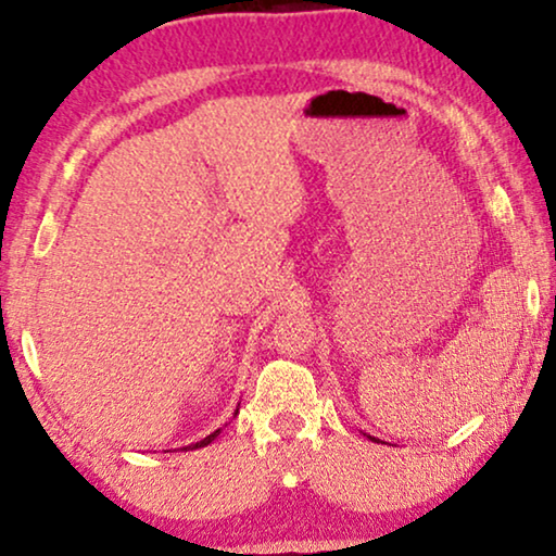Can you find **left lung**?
<instances>
[{
	"mask_svg": "<svg viewBox=\"0 0 556 556\" xmlns=\"http://www.w3.org/2000/svg\"><path fill=\"white\" fill-rule=\"evenodd\" d=\"M367 438H371V435H367ZM371 440H375V443H379V440H377V438H371Z\"/></svg>",
	"mask_w": 556,
	"mask_h": 556,
	"instance_id": "8db88e82",
	"label": "left lung"
}]
</instances>
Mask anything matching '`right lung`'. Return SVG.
Listing matches in <instances>:
<instances>
[{
  "instance_id": "1",
  "label": "right lung",
  "mask_w": 556,
  "mask_h": 556,
  "mask_svg": "<svg viewBox=\"0 0 556 556\" xmlns=\"http://www.w3.org/2000/svg\"><path fill=\"white\" fill-rule=\"evenodd\" d=\"M240 407V405H238ZM235 415H238V413H235ZM219 435V430H215V432H212V435H207V438H202L200 440V443H192V445H187V447H181V451H197V447H204V445H210L212 443V440H215ZM166 453H169V451H166Z\"/></svg>"
}]
</instances>
